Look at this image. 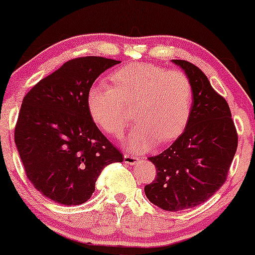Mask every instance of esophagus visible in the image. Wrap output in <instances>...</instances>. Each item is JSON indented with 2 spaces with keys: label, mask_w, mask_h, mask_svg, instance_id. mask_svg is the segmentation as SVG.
Returning a JSON list of instances; mask_svg holds the SVG:
<instances>
[{
  "label": "esophagus",
  "mask_w": 255,
  "mask_h": 255,
  "mask_svg": "<svg viewBox=\"0 0 255 255\" xmlns=\"http://www.w3.org/2000/svg\"><path fill=\"white\" fill-rule=\"evenodd\" d=\"M124 162L128 163V165H135L138 162L137 156L128 154V153H125L124 154Z\"/></svg>",
  "instance_id": "obj_1"
}]
</instances>
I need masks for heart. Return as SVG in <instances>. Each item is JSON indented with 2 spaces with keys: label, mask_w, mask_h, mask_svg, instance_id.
Returning a JSON list of instances; mask_svg holds the SVG:
<instances>
[{
  "label": "heart",
  "mask_w": 255,
  "mask_h": 255,
  "mask_svg": "<svg viewBox=\"0 0 255 255\" xmlns=\"http://www.w3.org/2000/svg\"><path fill=\"white\" fill-rule=\"evenodd\" d=\"M110 80L113 87L97 83L87 93L89 115L101 130L121 138L130 122L125 107L133 106L137 125L128 138L132 149H148L155 141L166 144L182 133L193 102V87L182 71L131 62L111 73Z\"/></svg>",
  "instance_id": "heart-1"
}]
</instances>
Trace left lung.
<instances>
[{
    "label": "left lung",
    "instance_id": "obj_1",
    "mask_svg": "<svg viewBox=\"0 0 255 255\" xmlns=\"http://www.w3.org/2000/svg\"><path fill=\"white\" fill-rule=\"evenodd\" d=\"M193 87L190 117L182 134L158 155L149 156L156 168L146 197L162 210L180 211L208 201L228 177L238 146V133L229 104L197 66L174 60Z\"/></svg>",
    "mask_w": 255,
    "mask_h": 255
}]
</instances>
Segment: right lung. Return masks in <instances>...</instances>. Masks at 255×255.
Masks as SVG:
<instances>
[{
    "mask_svg": "<svg viewBox=\"0 0 255 255\" xmlns=\"http://www.w3.org/2000/svg\"><path fill=\"white\" fill-rule=\"evenodd\" d=\"M120 62L103 57L72 59L24 96L15 127L16 147L30 182L59 204L85 203L103 168L123 161L87 108L94 81Z\"/></svg>",
    "mask_w": 255,
    "mask_h": 255,
    "instance_id": "add662e5",
    "label": "right lung"
}]
</instances>
